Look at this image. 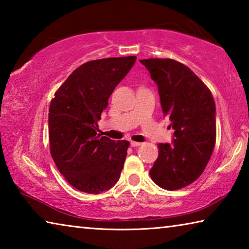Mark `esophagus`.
I'll return each instance as SVG.
<instances>
[{
	"label": "esophagus",
	"mask_w": 249,
	"mask_h": 249,
	"mask_svg": "<svg viewBox=\"0 0 249 249\" xmlns=\"http://www.w3.org/2000/svg\"><path fill=\"white\" fill-rule=\"evenodd\" d=\"M142 144V142H130V146L132 147H138V146H141Z\"/></svg>",
	"instance_id": "34e87169"
}]
</instances>
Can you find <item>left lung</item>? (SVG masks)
Returning a JSON list of instances; mask_svg holds the SVG:
<instances>
[{
    "instance_id": "left-lung-1",
    "label": "left lung",
    "mask_w": 249,
    "mask_h": 249,
    "mask_svg": "<svg viewBox=\"0 0 249 249\" xmlns=\"http://www.w3.org/2000/svg\"><path fill=\"white\" fill-rule=\"evenodd\" d=\"M157 84L163 114L169 116L174 138L159 144L149 175L167 190L187 187L202 175L216 138L215 102L208 87L187 66L172 59H144Z\"/></svg>"
}]
</instances>
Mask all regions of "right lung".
<instances>
[{"instance_id": "obj_1", "label": "right lung", "mask_w": 249, "mask_h": 249, "mask_svg": "<svg viewBox=\"0 0 249 249\" xmlns=\"http://www.w3.org/2000/svg\"><path fill=\"white\" fill-rule=\"evenodd\" d=\"M136 57L104 58L75 69L49 107L50 154L58 170L78 190L99 195L120 179L129 142L98 134L108 98Z\"/></svg>"}]
</instances>
